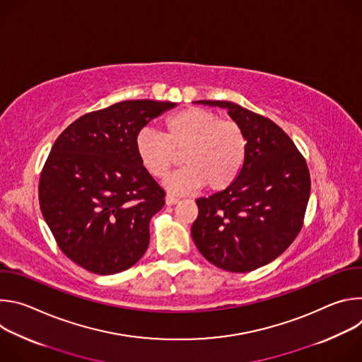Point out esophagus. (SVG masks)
Listing matches in <instances>:
<instances>
[{
  "label": "esophagus",
  "instance_id": "34e87169",
  "mask_svg": "<svg viewBox=\"0 0 362 362\" xmlns=\"http://www.w3.org/2000/svg\"><path fill=\"white\" fill-rule=\"evenodd\" d=\"M165 200H166V204H169V206H170V204H176V203H179V199H177V197H175V196H172V194H168Z\"/></svg>",
  "mask_w": 362,
  "mask_h": 362
}]
</instances>
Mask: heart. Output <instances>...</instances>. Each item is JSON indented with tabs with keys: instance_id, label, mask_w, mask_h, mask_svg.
Returning <instances> with one entry per match:
<instances>
[{
	"instance_id": "heart-1",
	"label": "heart",
	"mask_w": 362,
	"mask_h": 362,
	"mask_svg": "<svg viewBox=\"0 0 362 362\" xmlns=\"http://www.w3.org/2000/svg\"><path fill=\"white\" fill-rule=\"evenodd\" d=\"M165 133L141 129L134 137V150L141 168L163 179L182 153L185 168L175 172L166 187L177 194L190 193L203 185L222 192L239 177L247 156V137L233 120L200 107L183 109L169 116Z\"/></svg>"
}]
</instances>
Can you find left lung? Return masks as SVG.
<instances>
[{"label":"left lung","mask_w":362,"mask_h":362,"mask_svg":"<svg viewBox=\"0 0 362 362\" xmlns=\"http://www.w3.org/2000/svg\"><path fill=\"white\" fill-rule=\"evenodd\" d=\"M197 103L228 110L247 137V156L232 186L196 200L192 238L218 268L250 272L276 259L300 232L311 193L309 170L295 143L272 120L232 101Z\"/></svg>","instance_id":"obj_1"}]
</instances>
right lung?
Returning <instances> with one entry per match:
<instances>
[{"mask_svg":"<svg viewBox=\"0 0 362 362\" xmlns=\"http://www.w3.org/2000/svg\"><path fill=\"white\" fill-rule=\"evenodd\" d=\"M176 103L126 100L87 113L54 141L40 175L41 214L62 252L97 275L133 267L165 190L140 165L134 137Z\"/></svg>","mask_w":362,"mask_h":362,"instance_id":"1","label":"right lung"}]
</instances>
